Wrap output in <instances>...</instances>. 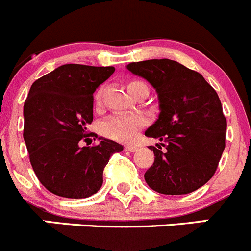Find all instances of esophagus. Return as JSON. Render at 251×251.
I'll list each match as a JSON object with an SVG mask.
<instances>
[{"mask_svg": "<svg viewBox=\"0 0 251 251\" xmlns=\"http://www.w3.org/2000/svg\"><path fill=\"white\" fill-rule=\"evenodd\" d=\"M124 149L127 150V151L134 152V151H137L138 149H139V147H138V145H135V144H127L126 147H124Z\"/></svg>", "mask_w": 251, "mask_h": 251, "instance_id": "obj_1", "label": "esophagus"}]
</instances>
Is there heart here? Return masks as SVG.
Instances as JSON below:
<instances>
[{
    "mask_svg": "<svg viewBox=\"0 0 251 251\" xmlns=\"http://www.w3.org/2000/svg\"><path fill=\"white\" fill-rule=\"evenodd\" d=\"M142 85L145 83L140 81H130L127 86L128 91L133 95L135 90ZM100 101H101V94L99 92L96 95V102L100 103ZM144 124L145 118L138 114H114L101 124V132L109 139L127 143L135 139L138 132Z\"/></svg>",
    "mask_w": 251,
    "mask_h": 251,
    "instance_id": "obj_1",
    "label": "heart"
}]
</instances>
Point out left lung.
<instances>
[{
	"label": "left lung",
	"mask_w": 251,
	"mask_h": 251,
	"mask_svg": "<svg viewBox=\"0 0 251 251\" xmlns=\"http://www.w3.org/2000/svg\"><path fill=\"white\" fill-rule=\"evenodd\" d=\"M127 69L145 78L159 99V118L145 130L160 140L149 148L155 160L145 181L163 195L199 190L214 175L226 148V119L218 95L201 74L177 61L152 59Z\"/></svg>",
	"instance_id": "1"
}]
</instances>
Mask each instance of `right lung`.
<instances>
[{"label": "right lung", "instance_id": "add662e5", "mask_svg": "<svg viewBox=\"0 0 251 251\" xmlns=\"http://www.w3.org/2000/svg\"><path fill=\"white\" fill-rule=\"evenodd\" d=\"M113 73V66L65 64L30 86L23 138L38 180L54 195L86 199L96 193L111 155L123 150L106 138L94 147L78 145L97 138L87 133L94 121L92 95Z\"/></svg>", "mask_w": 251, "mask_h": 251}]
</instances>
